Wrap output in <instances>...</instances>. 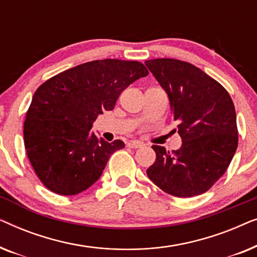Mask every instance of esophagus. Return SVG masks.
<instances>
[{"label": "esophagus", "instance_id": "obj_1", "mask_svg": "<svg viewBox=\"0 0 257 257\" xmlns=\"http://www.w3.org/2000/svg\"><path fill=\"white\" fill-rule=\"evenodd\" d=\"M127 146L130 149H140V147H143L144 145L140 142H137V140H133V142H130L127 144Z\"/></svg>", "mask_w": 257, "mask_h": 257}]
</instances>
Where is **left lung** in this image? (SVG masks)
Instances as JSON below:
<instances>
[{
  "label": "left lung",
  "instance_id": "obj_1",
  "mask_svg": "<svg viewBox=\"0 0 257 257\" xmlns=\"http://www.w3.org/2000/svg\"><path fill=\"white\" fill-rule=\"evenodd\" d=\"M145 64L167 92L182 140L177 151L153 145L157 158L146 173L173 196L202 194L224 174L237 149L233 100L219 82L191 63L156 58Z\"/></svg>",
  "mask_w": 257,
  "mask_h": 257
}]
</instances>
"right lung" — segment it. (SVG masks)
Listing matches in <instances>:
<instances>
[{
    "mask_svg": "<svg viewBox=\"0 0 257 257\" xmlns=\"http://www.w3.org/2000/svg\"><path fill=\"white\" fill-rule=\"evenodd\" d=\"M149 75L136 61L99 59L65 70L35 92L24 120V146L35 173L59 195H75L100 178L107 160L124 149L91 131L97 115L114 108L130 84Z\"/></svg>",
    "mask_w": 257,
    "mask_h": 257,
    "instance_id": "add662e5",
    "label": "right lung"
}]
</instances>
